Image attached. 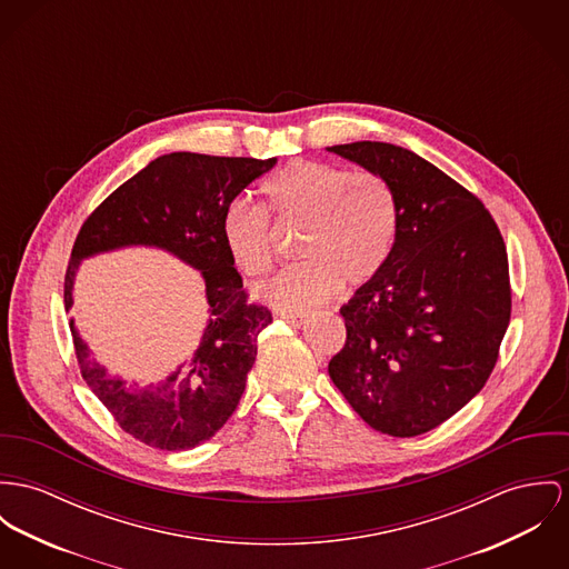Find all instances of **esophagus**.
I'll return each mask as SVG.
<instances>
[{
  "mask_svg": "<svg viewBox=\"0 0 569 569\" xmlns=\"http://www.w3.org/2000/svg\"><path fill=\"white\" fill-rule=\"evenodd\" d=\"M279 318L283 320V322H288L290 327H301L303 322H306L307 313H288V311H283V313H279Z\"/></svg>",
  "mask_w": 569,
  "mask_h": 569,
  "instance_id": "34e87169",
  "label": "esophagus"
}]
</instances>
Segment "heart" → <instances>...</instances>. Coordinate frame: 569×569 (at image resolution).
<instances>
[{
    "mask_svg": "<svg viewBox=\"0 0 569 569\" xmlns=\"http://www.w3.org/2000/svg\"><path fill=\"white\" fill-rule=\"evenodd\" d=\"M268 210L279 220L306 224L299 253L306 262L281 270L260 297L283 309H306L338 295L342 281L363 286L390 260L398 236L392 183L375 171H349L320 160H295L262 181ZM222 240L240 270L263 277L274 260L272 222L263 206L229 203Z\"/></svg>",
    "mask_w": 569,
    "mask_h": 569,
    "instance_id": "heart-1",
    "label": "heart"
}]
</instances>
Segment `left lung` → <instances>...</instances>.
Here are the masks:
<instances>
[{"instance_id":"left-lung-1","label":"left lung","mask_w":569,"mask_h":569,"mask_svg":"<svg viewBox=\"0 0 569 569\" xmlns=\"http://www.w3.org/2000/svg\"><path fill=\"white\" fill-rule=\"evenodd\" d=\"M329 151L392 183L398 236L386 268L340 309L347 345L329 377L375 431L416 438L487 383L511 318L509 260L481 199L390 142Z\"/></svg>"}]
</instances>
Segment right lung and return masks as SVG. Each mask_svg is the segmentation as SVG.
<instances>
[{
    "label": "right lung",
    "mask_w": 569,
    "mask_h": 569,
    "mask_svg": "<svg viewBox=\"0 0 569 569\" xmlns=\"http://www.w3.org/2000/svg\"><path fill=\"white\" fill-rule=\"evenodd\" d=\"M277 158H219L177 151L149 162L119 186L82 224L64 277L73 306L78 266L121 247H158L201 270L210 320L194 355L156 386L108 375L69 322L88 388L131 438L160 450H190L212 438L236 411L256 363L258 336L272 322L268 307L249 301L222 240L229 203Z\"/></svg>",
    "instance_id": "obj_1"
}]
</instances>
